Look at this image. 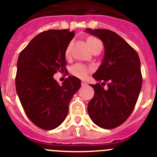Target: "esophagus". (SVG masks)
I'll return each instance as SVG.
<instances>
[{"label":"esophagus","mask_w":157,"mask_h":157,"mask_svg":"<svg viewBox=\"0 0 157 157\" xmlns=\"http://www.w3.org/2000/svg\"><path fill=\"white\" fill-rule=\"evenodd\" d=\"M81 85L82 86H87V83L86 82H82Z\"/></svg>","instance_id":"obj_1"}]
</instances>
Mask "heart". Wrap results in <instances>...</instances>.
Instances as JSON below:
<instances>
[{"instance_id": "b5f03b06", "label": "heart", "mask_w": 157, "mask_h": 157, "mask_svg": "<svg viewBox=\"0 0 157 157\" xmlns=\"http://www.w3.org/2000/svg\"><path fill=\"white\" fill-rule=\"evenodd\" d=\"M86 43L90 49H93L96 45L101 44V43L100 42L99 40L97 39V38L94 37H89L86 39ZM69 52H70V45H68V47H67L66 49V52H65L66 56H69ZM90 71L91 70L89 68V67H86L85 65L80 64V63L75 64L74 66H72L71 68V73L73 75L76 76V77L78 78H86L87 75H89V73Z\"/></svg>"}]
</instances>
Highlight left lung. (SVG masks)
Segmentation results:
<instances>
[{"instance_id": "obj_1", "label": "left lung", "mask_w": 157, "mask_h": 157, "mask_svg": "<svg viewBox=\"0 0 157 157\" xmlns=\"http://www.w3.org/2000/svg\"><path fill=\"white\" fill-rule=\"evenodd\" d=\"M86 32L99 37L105 46L103 61L93 75L98 82L90 85L94 96L88 104V113L98 127L115 128L128 119L138 101L142 85L139 56L112 30L87 28ZM105 84L107 89L102 86Z\"/></svg>"}]
</instances>
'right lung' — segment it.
<instances>
[{
  "instance_id": "1",
  "label": "right lung",
  "mask_w": 157,
  "mask_h": 157,
  "mask_svg": "<svg viewBox=\"0 0 157 157\" xmlns=\"http://www.w3.org/2000/svg\"><path fill=\"white\" fill-rule=\"evenodd\" d=\"M75 33L48 30L37 34L20 52L16 88L27 117L43 130H53L66 119L72 97L81 81L69 75L62 85L54 79L57 71H66L65 52Z\"/></svg>"
}]
</instances>
